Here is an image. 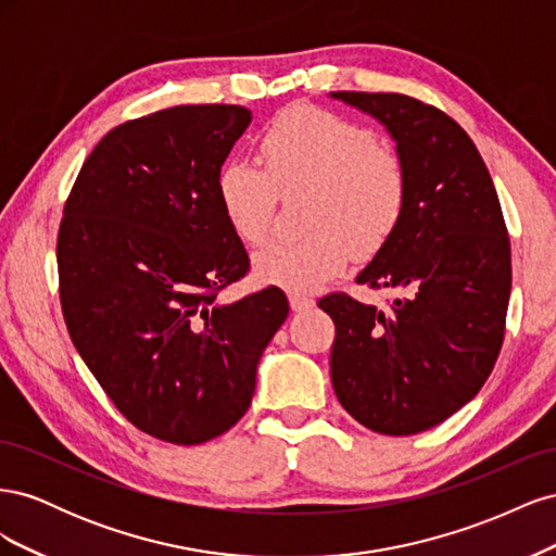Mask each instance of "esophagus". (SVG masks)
I'll return each mask as SVG.
<instances>
[{
  "label": "esophagus",
  "instance_id": "esophagus-1",
  "mask_svg": "<svg viewBox=\"0 0 556 556\" xmlns=\"http://www.w3.org/2000/svg\"><path fill=\"white\" fill-rule=\"evenodd\" d=\"M290 306L294 313H304V311H311L315 306V301L306 294H296V292H290Z\"/></svg>",
  "mask_w": 556,
  "mask_h": 556
}]
</instances>
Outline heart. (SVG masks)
I'll list each match as a JSON object with an SVG mask.
<instances>
[{
    "mask_svg": "<svg viewBox=\"0 0 556 556\" xmlns=\"http://www.w3.org/2000/svg\"><path fill=\"white\" fill-rule=\"evenodd\" d=\"M260 155L264 169L237 157L217 172V201L241 241L260 245L268 237L278 194L308 190L306 237L268 243L255 255V274L266 285L313 292L343 271L350 252H378L406 213L401 157L380 148L371 129L331 111L285 109L262 134Z\"/></svg>",
    "mask_w": 556,
    "mask_h": 556,
    "instance_id": "b5f03b06",
    "label": "heart"
}]
</instances>
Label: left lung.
Here are the masks:
<instances>
[{
  "label": "left lung",
  "instance_id": "1",
  "mask_svg": "<svg viewBox=\"0 0 556 556\" xmlns=\"http://www.w3.org/2000/svg\"><path fill=\"white\" fill-rule=\"evenodd\" d=\"M396 141L408 204L357 276L396 290L390 308L345 292L317 301L336 325L331 382L366 429L413 435L441 425L490 378L506 333L510 239L490 172L447 113L399 92H331Z\"/></svg>",
  "mask_w": 556,
  "mask_h": 556
}]
</instances>
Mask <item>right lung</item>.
I'll return each mask as SVG.
<instances>
[{"instance_id":"obj_1","label":"right lung","mask_w":556,"mask_h":556,"mask_svg":"<svg viewBox=\"0 0 556 556\" xmlns=\"http://www.w3.org/2000/svg\"><path fill=\"white\" fill-rule=\"evenodd\" d=\"M250 121L243 106L199 104L117 125L83 162L60 223L78 355L134 427L174 445L239 422L290 313L278 288L217 304L250 268L215 190Z\"/></svg>"}]
</instances>
